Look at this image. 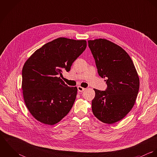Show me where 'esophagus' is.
I'll use <instances>...</instances> for the list:
<instances>
[{"label": "esophagus", "instance_id": "34e87169", "mask_svg": "<svg viewBox=\"0 0 157 157\" xmlns=\"http://www.w3.org/2000/svg\"><path fill=\"white\" fill-rule=\"evenodd\" d=\"M77 89H78V92H83V91L85 90V88H82V87H81V86H78V87H77Z\"/></svg>", "mask_w": 157, "mask_h": 157}]
</instances>
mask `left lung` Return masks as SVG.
<instances>
[{"instance_id": "1", "label": "left lung", "mask_w": 157, "mask_h": 157, "mask_svg": "<svg viewBox=\"0 0 157 157\" xmlns=\"http://www.w3.org/2000/svg\"><path fill=\"white\" fill-rule=\"evenodd\" d=\"M98 75L107 84L105 90L94 89V115L101 121L113 124L122 120L134 105L140 87L139 77L128 54L106 39L88 40Z\"/></svg>"}]
</instances>
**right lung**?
<instances>
[{"mask_svg": "<svg viewBox=\"0 0 157 157\" xmlns=\"http://www.w3.org/2000/svg\"><path fill=\"white\" fill-rule=\"evenodd\" d=\"M86 48V41L60 37L36 50L22 69L23 98L31 115L45 124L65 117L75 101L77 88L60 78Z\"/></svg>", "mask_w": 157, "mask_h": 157, "instance_id": "1", "label": "right lung"}]
</instances>
